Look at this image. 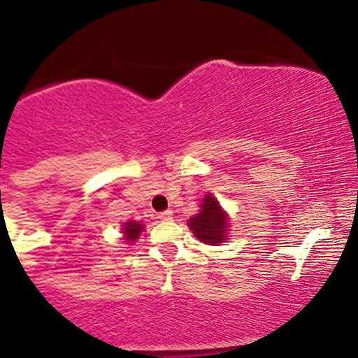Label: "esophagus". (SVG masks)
<instances>
[{
  "label": "esophagus",
  "instance_id": "1",
  "mask_svg": "<svg viewBox=\"0 0 358 358\" xmlns=\"http://www.w3.org/2000/svg\"><path fill=\"white\" fill-rule=\"evenodd\" d=\"M158 219L162 220V222H168V220H171V219H173V212H171V210H166V212L158 213Z\"/></svg>",
  "mask_w": 358,
  "mask_h": 358
}]
</instances>
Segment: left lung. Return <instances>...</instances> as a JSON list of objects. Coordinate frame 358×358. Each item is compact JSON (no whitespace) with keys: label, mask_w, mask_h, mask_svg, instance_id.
Returning <instances> with one entry per match:
<instances>
[{"label":"left lung","mask_w":358,"mask_h":358,"mask_svg":"<svg viewBox=\"0 0 358 358\" xmlns=\"http://www.w3.org/2000/svg\"><path fill=\"white\" fill-rule=\"evenodd\" d=\"M229 213L220 207L219 200L212 193H207L200 203L199 213L188 220V227L203 244L219 245L229 239Z\"/></svg>","instance_id":"1"}]
</instances>
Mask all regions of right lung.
Instances as JSON below:
<instances>
[{"mask_svg": "<svg viewBox=\"0 0 358 358\" xmlns=\"http://www.w3.org/2000/svg\"><path fill=\"white\" fill-rule=\"evenodd\" d=\"M121 231L122 239H124L126 244H134V242L139 239V236H141V232L145 231V224L136 220H127L122 224Z\"/></svg>", "mask_w": 358, "mask_h": 358, "instance_id": "obj_1", "label": "right lung"}]
</instances>
